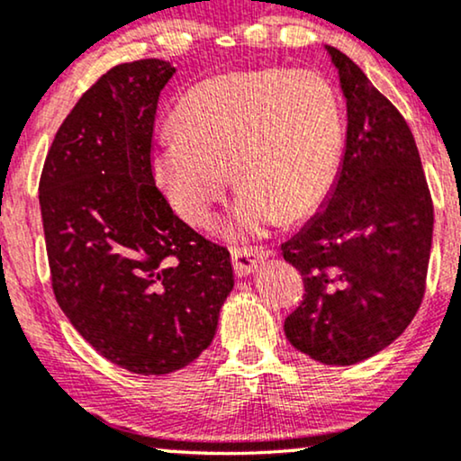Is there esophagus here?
I'll return each mask as SVG.
<instances>
[{"label":"esophagus","mask_w":461,"mask_h":461,"mask_svg":"<svg viewBox=\"0 0 461 461\" xmlns=\"http://www.w3.org/2000/svg\"><path fill=\"white\" fill-rule=\"evenodd\" d=\"M266 257L267 253L263 249H231V261H234L238 278L253 274Z\"/></svg>","instance_id":"34e87169"}]
</instances>
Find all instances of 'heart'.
I'll return each instance as SVG.
<instances>
[{"instance_id":"obj_1","label":"heart","mask_w":461,"mask_h":461,"mask_svg":"<svg viewBox=\"0 0 461 461\" xmlns=\"http://www.w3.org/2000/svg\"><path fill=\"white\" fill-rule=\"evenodd\" d=\"M173 126L153 147V181L185 223L204 225L231 173L242 192L223 234L234 240L308 217L339 170L341 107L333 86L312 71L204 79L176 103Z\"/></svg>"}]
</instances>
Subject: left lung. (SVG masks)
<instances>
[{
	"mask_svg": "<svg viewBox=\"0 0 461 461\" xmlns=\"http://www.w3.org/2000/svg\"><path fill=\"white\" fill-rule=\"evenodd\" d=\"M324 50L346 98V151L321 211L282 244L305 285L285 333L318 363L348 366L388 348L420 310L434 211L407 122L352 59Z\"/></svg>",
	"mask_w": 461,
	"mask_h": 461,
	"instance_id": "8db88e82",
	"label": "left lung"
}]
</instances>
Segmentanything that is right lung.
Returning a JSON list of instances; mask_svg holds the SVG:
<instances>
[{
  "instance_id": "obj_1",
  "label": "right lung",
  "mask_w": 461,
  "mask_h": 461,
  "mask_svg": "<svg viewBox=\"0 0 461 461\" xmlns=\"http://www.w3.org/2000/svg\"><path fill=\"white\" fill-rule=\"evenodd\" d=\"M175 71L159 59L109 69L60 124L40 181L60 310L139 375L194 363L234 288L227 249L183 223L151 175L158 98Z\"/></svg>"
}]
</instances>
